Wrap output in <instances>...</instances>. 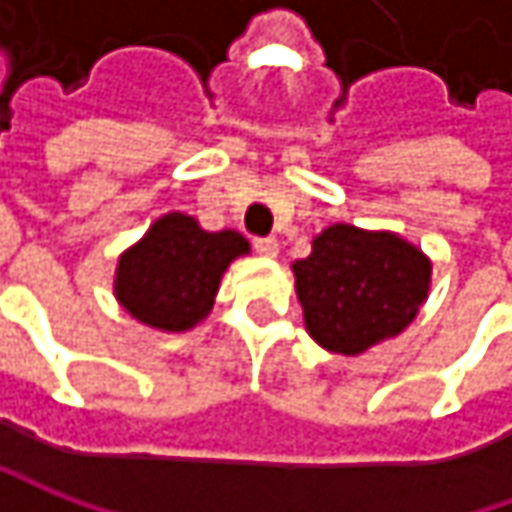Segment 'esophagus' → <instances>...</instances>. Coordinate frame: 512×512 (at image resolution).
<instances>
[{
    "instance_id": "esophagus-1",
    "label": "esophagus",
    "mask_w": 512,
    "mask_h": 512,
    "mask_svg": "<svg viewBox=\"0 0 512 512\" xmlns=\"http://www.w3.org/2000/svg\"><path fill=\"white\" fill-rule=\"evenodd\" d=\"M253 247H256L259 256H267V259H273V256L279 253V242H276L273 236H267V239H253Z\"/></svg>"
}]
</instances>
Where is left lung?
<instances>
[{
    "label": "left lung",
    "mask_w": 512,
    "mask_h": 512,
    "mask_svg": "<svg viewBox=\"0 0 512 512\" xmlns=\"http://www.w3.org/2000/svg\"><path fill=\"white\" fill-rule=\"evenodd\" d=\"M293 276L307 333L330 353L359 356L416 319L430 259L390 230L330 225Z\"/></svg>",
    "instance_id": "1"
}]
</instances>
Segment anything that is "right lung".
I'll return each mask as SVG.
<instances>
[{"mask_svg":"<svg viewBox=\"0 0 512 512\" xmlns=\"http://www.w3.org/2000/svg\"><path fill=\"white\" fill-rule=\"evenodd\" d=\"M247 250L236 230L210 233L193 216L168 213L119 256L113 293L142 325L182 333L210 313L222 273Z\"/></svg>","mask_w":512,"mask_h":512,"instance_id":"1","label":"right lung"}]
</instances>
